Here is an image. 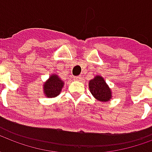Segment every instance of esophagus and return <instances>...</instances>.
<instances>
[{
    "mask_svg": "<svg viewBox=\"0 0 152 152\" xmlns=\"http://www.w3.org/2000/svg\"><path fill=\"white\" fill-rule=\"evenodd\" d=\"M80 79H81V76H74V80H80Z\"/></svg>",
    "mask_w": 152,
    "mask_h": 152,
    "instance_id": "esophagus-1",
    "label": "esophagus"
}]
</instances>
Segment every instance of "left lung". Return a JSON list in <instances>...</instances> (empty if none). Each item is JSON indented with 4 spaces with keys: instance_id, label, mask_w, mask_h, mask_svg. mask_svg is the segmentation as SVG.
<instances>
[{
    "instance_id": "obj_1",
    "label": "left lung",
    "mask_w": 152,
    "mask_h": 152,
    "mask_svg": "<svg viewBox=\"0 0 152 152\" xmlns=\"http://www.w3.org/2000/svg\"><path fill=\"white\" fill-rule=\"evenodd\" d=\"M90 93L98 101L107 102L112 99V90L102 76H96L89 82Z\"/></svg>"
}]
</instances>
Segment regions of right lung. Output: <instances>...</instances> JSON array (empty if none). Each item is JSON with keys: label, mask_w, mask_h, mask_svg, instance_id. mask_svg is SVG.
I'll list each match as a JSON object with an SVG mask.
<instances>
[{"label": "right lung", "mask_w": 152, "mask_h": 152, "mask_svg": "<svg viewBox=\"0 0 152 152\" xmlns=\"http://www.w3.org/2000/svg\"><path fill=\"white\" fill-rule=\"evenodd\" d=\"M64 82L57 75H51L46 82L44 83V94L47 98H55L58 95Z\"/></svg>", "instance_id": "obj_1"}]
</instances>
